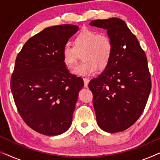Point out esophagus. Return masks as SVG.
I'll return each mask as SVG.
<instances>
[{"label": "esophagus", "mask_w": 160, "mask_h": 160, "mask_svg": "<svg viewBox=\"0 0 160 160\" xmlns=\"http://www.w3.org/2000/svg\"><path fill=\"white\" fill-rule=\"evenodd\" d=\"M84 87L87 88V87H88V84L89 82V78H84Z\"/></svg>", "instance_id": "34e87169"}]
</instances>
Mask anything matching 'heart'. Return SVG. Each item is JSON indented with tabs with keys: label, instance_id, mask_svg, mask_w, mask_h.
<instances>
[{
	"label": "heart",
	"instance_id": "1",
	"mask_svg": "<svg viewBox=\"0 0 160 160\" xmlns=\"http://www.w3.org/2000/svg\"><path fill=\"white\" fill-rule=\"evenodd\" d=\"M75 47L65 43L62 49V57L68 66H73L77 62L79 53L84 52V61L74 68V75L89 76L96 73L99 68H103L108 64L112 54V42L106 34L97 30L84 28L76 36Z\"/></svg>",
	"mask_w": 160,
	"mask_h": 160
}]
</instances>
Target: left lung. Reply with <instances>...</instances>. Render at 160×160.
<instances>
[{
    "instance_id": "1",
    "label": "left lung",
    "mask_w": 160,
    "mask_h": 160,
    "mask_svg": "<svg viewBox=\"0 0 160 160\" xmlns=\"http://www.w3.org/2000/svg\"><path fill=\"white\" fill-rule=\"evenodd\" d=\"M112 42L108 64L89 83L98 126L107 132L127 130L138 119L147 102L152 81L147 58L138 41L121 19L93 20Z\"/></svg>"
}]
</instances>
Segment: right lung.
<instances>
[{"label":"right lung","instance_id":"add662e5","mask_svg":"<svg viewBox=\"0 0 160 160\" xmlns=\"http://www.w3.org/2000/svg\"><path fill=\"white\" fill-rule=\"evenodd\" d=\"M78 30L73 25L45 28L23 46L15 61L11 89L24 122L36 132L58 135L70 128L84 82L69 73L62 49Z\"/></svg>","mask_w":160,"mask_h":160}]
</instances>
